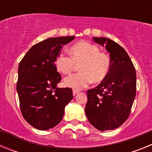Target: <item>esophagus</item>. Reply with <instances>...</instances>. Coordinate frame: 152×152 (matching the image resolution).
Masks as SVG:
<instances>
[{
    "label": "esophagus",
    "mask_w": 152,
    "mask_h": 152,
    "mask_svg": "<svg viewBox=\"0 0 152 152\" xmlns=\"http://www.w3.org/2000/svg\"><path fill=\"white\" fill-rule=\"evenodd\" d=\"M79 92V91H77V90H73V95L75 96V95H76L77 94V93Z\"/></svg>",
    "instance_id": "1"
}]
</instances>
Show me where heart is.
I'll list each match as a JSON object with an SVG mask.
<instances>
[{"label":"heart","mask_w":152,"mask_h":152,"mask_svg":"<svg viewBox=\"0 0 152 152\" xmlns=\"http://www.w3.org/2000/svg\"><path fill=\"white\" fill-rule=\"evenodd\" d=\"M70 56L60 54L56 58L55 64L63 75H69L79 64L80 72L70 75L64 79V85L75 90L84 88L91 84L100 83L106 79L111 67L110 57L100 52L97 45L89 42L80 41L69 49Z\"/></svg>","instance_id":"1"}]
</instances>
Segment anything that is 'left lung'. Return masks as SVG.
<instances>
[{
  "label": "left lung",
  "mask_w": 152,
  "mask_h": 152,
  "mask_svg": "<svg viewBox=\"0 0 152 152\" xmlns=\"http://www.w3.org/2000/svg\"><path fill=\"white\" fill-rule=\"evenodd\" d=\"M94 41L110 53L111 67L108 76L97 87L87 91L86 116L100 131L118 128L129 116L136 94V73L127 52L121 45L105 37Z\"/></svg>",
  "instance_id": "obj_1"
}]
</instances>
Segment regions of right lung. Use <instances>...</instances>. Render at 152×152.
<instances>
[{
  "mask_svg": "<svg viewBox=\"0 0 152 152\" xmlns=\"http://www.w3.org/2000/svg\"><path fill=\"white\" fill-rule=\"evenodd\" d=\"M75 36L49 38L31 47L19 64L17 91L23 116L39 130L57 126L64 107L73 99L72 90L57 88L61 77L55 64L62 45Z\"/></svg>",
  "mask_w": 152,
  "mask_h": 152,
  "instance_id": "1",
  "label": "right lung"
}]
</instances>
